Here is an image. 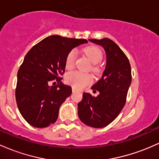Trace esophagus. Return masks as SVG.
<instances>
[{
	"instance_id": "34e87169",
	"label": "esophagus",
	"mask_w": 159,
	"mask_h": 159,
	"mask_svg": "<svg viewBox=\"0 0 159 159\" xmlns=\"http://www.w3.org/2000/svg\"><path fill=\"white\" fill-rule=\"evenodd\" d=\"M77 91V89H75V88H72V92H76Z\"/></svg>"
}]
</instances>
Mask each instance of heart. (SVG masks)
<instances>
[{
	"label": "heart",
	"mask_w": 159,
	"mask_h": 159,
	"mask_svg": "<svg viewBox=\"0 0 159 159\" xmlns=\"http://www.w3.org/2000/svg\"><path fill=\"white\" fill-rule=\"evenodd\" d=\"M84 53L87 55L92 63L97 64L102 59V53L99 48L95 46H89L84 49ZM76 50H72L68 53L66 59V68L68 70H71L74 68L76 61ZM91 69L95 72L99 71L97 66H92ZM66 80L68 84L73 88L77 89L84 88L92 81V77L88 73L82 72L79 71H74L66 75Z\"/></svg>",
	"instance_id": "heart-1"
}]
</instances>
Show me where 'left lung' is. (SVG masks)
<instances>
[{"mask_svg":"<svg viewBox=\"0 0 159 159\" xmlns=\"http://www.w3.org/2000/svg\"><path fill=\"white\" fill-rule=\"evenodd\" d=\"M89 41L103 48L106 66L102 78L91 87L99 95L84 93L78 114L84 125L101 128L114 121L123 109L131 84V68L128 57L114 41L109 38Z\"/></svg>","mask_w":159,"mask_h":159,"instance_id":"8db88e82","label":"left lung"}]
</instances>
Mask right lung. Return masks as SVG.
<instances>
[{
  "label": "right lung",
  "mask_w": 159,
  "mask_h": 159,
  "mask_svg": "<svg viewBox=\"0 0 159 159\" xmlns=\"http://www.w3.org/2000/svg\"><path fill=\"white\" fill-rule=\"evenodd\" d=\"M85 39L51 35L28 52L17 73L16 99L19 110L29 125L46 128L55 123L59 109L71 93V88L62 82L66 59L73 48L87 43ZM54 79L60 82L50 86Z\"/></svg>",
  "instance_id": "obj_1"
}]
</instances>
